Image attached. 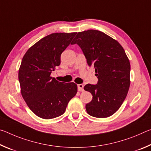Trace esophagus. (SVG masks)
Wrapping results in <instances>:
<instances>
[{
	"mask_svg": "<svg viewBox=\"0 0 151 151\" xmlns=\"http://www.w3.org/2000/svg\"><path fill=\"white\" fill-rule=\"evenodd\" d=\"M77 87H78V91L82 92L84 91V86L83 85H82V84H79V85H77Z\"/></svg>",
	"mask_w": 151,
	"mask_h": 151,
	"instance_id": "1",
	"label": "esophagus"
}]
</instances>
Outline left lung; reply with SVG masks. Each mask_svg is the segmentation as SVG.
Returning a JSON list of instances; mask_svg holds the SVG:
<instances>
[{
  "label": "left lung",
  "instance_id": "obj_1",
  "mask_svg": "<svg viewBox=\"0 0 151 151\" xmlns=\"http://www.w3.org/2000/svg\"><path fill=\"white\" fill-rule=\"evenodd\" d=\"M71 44L81 47L98 78L96 85L87 84L84 87L93 95V100L86 104V112L96 118L112 115L124 102L131 83V65L124 48L116 40L96 30L78 32Z\"/></svg>",
  "mask_w": 151,
  "mask_h": 151
}]
</instances>
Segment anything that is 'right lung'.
<instances>
[{"label":"right lung","instance_id":"add662e5","mask_svg":"<svg viewBox=\"0 0 151 151\" xmlns=\"http://www.w3.org/2000/svg\"><path fill=\"white\" fill-rule=\"evenodd\" d=\"M76 34L57 32L46 36L22 58L19 70L20 91L29 109L40 118L51 119L62 115L77 93L75 83L58 82L50 76Z\"/></svg>","mask_w":151,"mask_h":151}]
</instances>
